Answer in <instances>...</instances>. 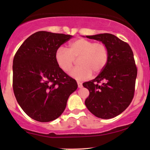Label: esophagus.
<instances>
[{
  "label": "esophagus",
  "instance_id": "34e87169",
  "mask_svg": "<svg viewBox=\"0 0 150 150\" xmlns=\"http://www.w3.org/2000/svg\"><path fill=\"white\" fill-rule=\"evenodd\" d=\"M77 83H78V87H79V88H82V87H83V84H82L81 82L78 81Z\"/></svg>",
  "mask_w": 150,
  "mask_h": 150
}]
</instances>
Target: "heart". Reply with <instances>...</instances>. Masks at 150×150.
<instances>
[{"label": "heart", "instance_id": "1", "mask_svg": "<svg viewBox=\"0 0 150 150\" xmlns=\"http://www.w3.org/2000/svg\"><path fill=\"white\" fill-rule=\"evenodd\" d=\"M79 59L80 66L71 71L70 75L75 79L83 81L94 74L101 73L108 60L107 47L102 42H94L86 39H77L69 44L68 51L59 48L55 52V61L64 72H69Z\"/></svg>", "mask_w": 150, "mask_h": 150}]
</instances>
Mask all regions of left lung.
Wrapping results in <instances>:
<instances>
[{
  "mask_svg": "<svg viewBox=\"0 0 150 150\" xmlns=\"http://www.w3.org/2000/svg\"><path fill=\"white\" fill-rule=\"evenodd\" d=\"M104 43L108 60L104 70L83 87L89 91L85 105L92 114L101 119L117 116L128 108L134 98L137 68L128 43L110 33L87 35Z\"/></svg>",
  "mask_w": 150,
  "mask_h": 150,
  "instance_id": "1",
  "label": "left lung"
}]
</instances>
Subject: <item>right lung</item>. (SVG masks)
Masks as SVG:
<instances>
[{"label":"right lung","instance_id":"right-lung-1","mask_svg":"<svg viewBox=\"0 0 150 150\" xmlns=\"http://www.w3.org/2000/svg\"><path fill=\"white\" fill-rule=\"evenodd\" d=\"M71 35L38 31L28 37L13 61V89L20 107L30 118L48 122L64 111L76 81L61 70L55 52Z\"/></svg>","mask_w":150,"mask_h":150}]
</instances>
